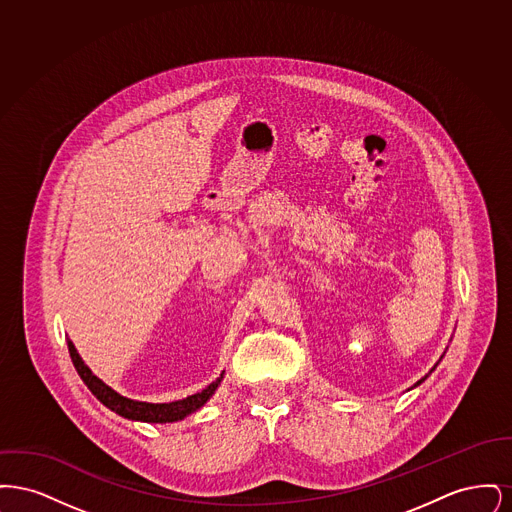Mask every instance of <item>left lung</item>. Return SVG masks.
Listing matches in <instances>:
<instances>
[{"label":"left lung","mask_w":512,"mask_h":512,"mask_svg":"<svg viewBox=\"0 0 512 512\" xmlns=\"http://www.w3.org/2000/svg\"><path fill=\"white\" fill-rule=\"evenodd\" d=\"M422 382H424V378H422V380H418V382H416V386H418V384H422Z\"/></svg>","instance_id":"1"}]
</instances>
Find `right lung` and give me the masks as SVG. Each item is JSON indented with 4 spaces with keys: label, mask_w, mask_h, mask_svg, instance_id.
I'll use <instances>...</instances> for the list:
<instances>
[{
    "label": "right lung",
    "mask_w": 512,
    "mask_h": 512,
    "mask_svg": "<svg viewBox=\"0 0 512 512\" xmlns=\"http://www.w3.org/2000/svg\"><path fill=\"white\" fill-rule=\"evenodd\" d=\"M69 353H71L76 372L80 374V378L84 380L88 390L92 391L105 407H109L111 411L121 414L124 418H130V420H144V422H176V420H182L184 416H188V414L197 411L199 407H203L209 401V397L219 388L220 380H222V374H220V378H217L213 384H209L205 390L190 395L182 401L144 403V401H134V399L122 397L117 391L105 386L98 376H94L92 370L84 365V361L80 359V355L74 349L73 341H69Z\"/></svg>",
    "instance_id": "obj_1"
}]
</instances>
